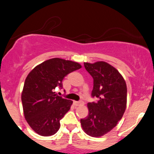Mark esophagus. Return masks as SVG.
<instances>
[{
	"instance_id": "obj_1",
	"label": "esophagus",
	"mask_w": 154,
	"mask_h": 154,
	"mask_svg": "<svg viewBox=\"0 0 154 154\" xmlns=\"http://www.w3.org/2000/svg\"><path fill=\"white\" fill-rule=\"evenodd\" d=\"M74 104H75V106H80L83 105L84 103H83V101H74Z\"/></svg>"
}]
</instances>
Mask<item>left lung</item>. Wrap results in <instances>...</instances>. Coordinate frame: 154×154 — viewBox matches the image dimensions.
<instances>
[{
    "label": "left lung",
    "instance_id": "left-lung-1",
    "mask_svg": "<svg viewBox=\"0 0 154 154\" xmlns=\"http://www.w3.org/2000/svg\"><path fill=\"white\" fill-rule=\"evenodd\" d=\"M84 66L93 79L92 97L98 100L88 103V115L80 122L88 135L98 137L110 132L122 117L127 105V85L121 74L109 63L85 62Z\"/></svg>",
    "mask_w": 154,
    "mask_h": 154
}]
</instances>
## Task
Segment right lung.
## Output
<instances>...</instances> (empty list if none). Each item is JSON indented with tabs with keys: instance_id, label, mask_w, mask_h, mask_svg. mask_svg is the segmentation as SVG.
<instances>
[{
	"instance_id": "add662e5",
	"label": "right lung",
	"mask_w": 154,
	"mask_h": 154,
	"mask_svg": "<svg viewBox=\"0 0 154 154\" xmlns=\"http://www.w3.org/2000/svg\"><path fill=\"white\" fill-rule=\"evenodd\" d=\"M75 61L54 58L35 66L27 75L22 93L24 117L38 135H54L60 120L70 109L72 100L55 94L56 88H63L64 77L81 68Z\"/></svg>"
}]
</instances>
